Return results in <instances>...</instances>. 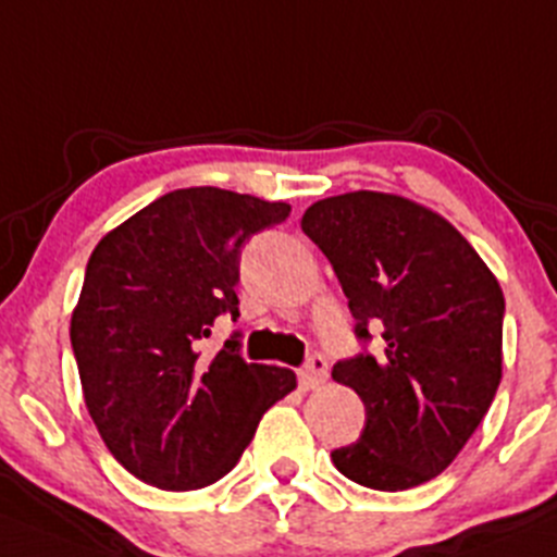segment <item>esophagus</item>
<instances>
[{
  "label": "esophagus",
  "instance_id": "34e87169",
  "mask_svg": "<svg viewBox=\"0 0 557 557\" xmlns=\"http://www.w3.org/2000/svg\"><path fill=\"white\" fill-rule=\"evenodd\" d=\"M327 377V361L322 355H309V361L298 369V380L300 388H320Z\"/></svg>",
  "mask_w": 557,
  "mask_h": 557
}]
</instances>
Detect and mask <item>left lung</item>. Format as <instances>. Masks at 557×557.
Here are the masks:
<instances>
[{
    "instance_id": "left-lung-1",
    "label": "left lung",
    "mask_w": 557,
    "mask_h": 557,
    "mask_svg": "<svg viewBox=\"0 0 557 557\" xmlns=\"http://www.w3.org/2000/svg\"><path fill=\"white\" fill-rule=\"evenodd\" d=\"M300 226L333 264L361 344L333 380L361 396L367 423L333 465L380 492L441 475L500 385V284L446 219L401 196L320 199ZM374 330L377 356L368 349Z\"/></svg>"
}]
</instances>
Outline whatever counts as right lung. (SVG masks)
Wrapping results in <instances>:
<instances>
[{"instance_id": "right-lung-1", "label": "right lung", "mask_w": 557, "mask_h": 557, "mask_svg": "<svg viewBox=\"0 0 557 557\" xmlns=\"http://www.w3.org/2000/svg\"><path fill=\"white\" fill-rule=\"evenodd\" d=\"M289 205L202 185L158 196L95 246L71 344L84 401L114 459L158 490L224 479L270 405L295 388L282 367L248 363L240 344L199 347L237 320L243 246Z\"/></svg>"}]
</instances>
